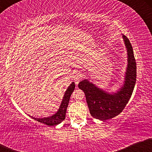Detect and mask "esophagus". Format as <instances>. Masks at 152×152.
I'll return each instance as SVG.
<instances>
[{
    "mask_svg": "<svg viewBox=\"0 0 152 152\" xmlns=\"http://www.w3.org/2000/svg\"><path fill=\"white\" fill-rule=\"evenodd\" d=\"M81 74H79V73H78V74H77L75 75L74 80L75 83H76V84H78V81H80V79H81Z\"/></svg>",
    "mask_w": 152,
    "mask_h": 152,
    "instance_id": "34e87169",
    "label": "esophagus"
}]
</instances>
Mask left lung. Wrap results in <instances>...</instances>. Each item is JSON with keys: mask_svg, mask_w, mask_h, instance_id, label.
<instances>
[{"mask_svg": "<svg viewBox=\"0 0 152 152\" xmlns=\"http://www.w3.org/2000/svg\"><path fill=\"white\" fill-rule=\"evenodd\" d=\"M127 53V66L124 81L116 91H106L95 83L84 78L78 83V88L83 90L90 114L94 118L105 121L117 116L123 111L129 102L137 80V64L134 50L129 40L122 35Z\"/></svg>", "mask_w": 152, "mask_h": 152, "instance_id": "1", "label": "left lung"}]
</instances>
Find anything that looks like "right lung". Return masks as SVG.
<instances>
[{"mask_svg":"<svg viewBox=\"0 0 152 152\" xmlns=\"http://www.w3.org/2000/svg\"><path fill=\"white\" fill-rule=\"evenodd\" d=\"M74 88L75 83L74 82H72L67 88L65 93H64V95L63 96L62 101L61 102L60 106H59L58 111L54 114L51 115L50 116H47V117L43 118H36L34 117V116H30L32 118H34V119L36 120L37 121L43 123L45 124L48 125V126H55V125L61 123L65 119L66 109H67L68 105H69V99H70L71 95L72 94L73 91H74Z\"/></svg>","mask_w":152,"mask_h":152,"instance_id":"add662e5","label":"right lung"}]
</instances>
